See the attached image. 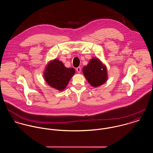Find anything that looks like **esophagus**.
<instances>
[{"label":"esophagus","instance_id":"esophagus-1","mask_svg":"<svg viewBox=\"0 0 153 153\" xmlns=\"http://www.w3.org/2000/svg\"><path fill=\"white\" fill-rule=\"evenodd\" d=\"M76 71L78 72H81V67H78V68H76Z\"/></svg>","mask_w":153,"mask_h":153}]
</instances>
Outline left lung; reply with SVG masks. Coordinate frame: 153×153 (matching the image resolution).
Here are the masks:
<instances>
[{
    "instance_id": "1",
    "label": "left lung",
    "mask_w": 153,
    "mask_h": 153,
    "mask_svg": "<svg viewBox=\"0 0 153 153\" xmlns=\"http://www.w3.org/2000/svg\"><path fill=\"white\" fill-rule=\"evenodd\" d=\"M83 75L93 87H98L108 80V72L105 65L97 58H92L82 68Z\"/></svg>"
}]
</instances>
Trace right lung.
<instances>
[{
  "label": "right lung",
  "instance_id": "right-lung-1",
  "mask_svg": "<svg viewBox=\"0 0 153 153\" xmlns=\"http://www.w3.org/2000/svg\"><path fill=\"white\" fill-rule=\"evenodd\" d=\"M75 72L73 68H67L58 59L50 61L44 71L45 81L53 88L63 91Z\"/></svg>",
  "mask_w": 153,
  "mask_h": 153
}]
</instances>
